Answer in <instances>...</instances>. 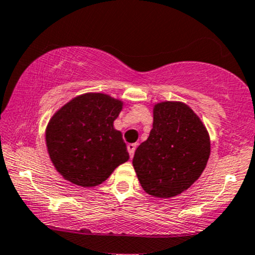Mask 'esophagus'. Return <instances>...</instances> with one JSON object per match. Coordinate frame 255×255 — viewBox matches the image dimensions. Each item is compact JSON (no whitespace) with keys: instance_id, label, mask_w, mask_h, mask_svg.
I'll return each mask as SVG.
<instances>
[{"instance_id":"obj_1","label":"esophagus","mask_w":255,"mask_h":255,"mask_svg":"<svg viewBox=\"0 0 255 255\" xmlns=\"http://www.w3.org/2000/svg\"><path fill=\"white\" fill-rule=\"evenodd\" d=\"M135 148H136V144H128V145H127L128 152H129V156L130 157H133V155H134Z\"/></svg>"}]
</instances>
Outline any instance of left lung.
Here are the masks:
<instances>
[{"label":"left lung","mask_w":255,"mask_h":255,"mask_svg":"<svg viewBox=\"0 0 255 255\" xmlns=\"http://www.w3.org/2000/svg\"><path fill=\"white\" fill-rule=\"evenodd\" d=\"M152 128L138 146L133 167L141 188L156 198L176 197L205 170L210 136L203 121L182 101H160L152 107Z\"/></svg>","instance_id":"1"}]
</instances>
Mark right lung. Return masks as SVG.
Segmentation results:
<instances>
[{
	"label": "right lung",
	"mask_w": 255,
	"mask_h": 255,
	"mask_svg": "<svg viewBox=\"0 0 255 255\" xmlns=\"http://www.w3.org/2000/svg\"><path fill=\"white\" fill-rule=\"evenodd\" d=\"M123 101L105 93L76 96L52 115L45 130L56 171L77 186L96 187L129 160L122 133L114 127Z\"/></svg>",
	"instance_id": "obj_1"
}]
</instances>
